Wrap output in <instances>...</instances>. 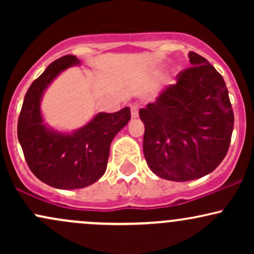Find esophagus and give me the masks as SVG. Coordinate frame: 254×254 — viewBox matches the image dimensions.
<instances>
[{
	"instance_id": "esophagus-1",
	"label": "esophagus",
	"mask_w": 254,
	"mask_h": 254,
	"mask_svg": "<svg viewBox=\"0 0 254 254\" xmlns=\"http://www.w3.org/2000/svg\"><path fill=\"white\" fill-rule=\"evenodd\" d=\"M131 117L132 118L138 117V105L133 104L132 106H131Z\"/></svg>"
}]
</instances>
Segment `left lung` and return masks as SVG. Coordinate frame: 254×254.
<instances>
[{"label":"left lung","instance_id":"obj_1","mask_svg":"<svg viewBox=\"0 0 254 254\" xmlns=\"http://www.w3.org/2000/svg\"><path fill=\"white\" fill-rule=\"evenodd\" d=\"M189 58L192 66L177 75V83L139 110L145 161L157 177L173 182L211 173L226 156L234 127L223 77L196 52Z\"/></svg>","mask_w":254,"mask_h":254}]
</instances>
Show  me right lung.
Masks as SVG:
<instances>
[{
  "label": "right lung",
  "mask_w": 254,
  "mask_h": 254,
  "mask_svg": "<svg viewBox=\"0 0 254 254\" xmlns=\"http://www.w3.org/2000/svg\"><path fill=\"white\" fill-rule=\"evenodd\" d=\"M78 64L72 55L52 62L28 88L17 122V138L32 173L61 190L86 188L104 176L111 142L131 118L130 109L124 107L115 113H98L72 132H60L44 123V92L61 72Z\"/></svg>",
  "instance_id": "obj_1"
}]
</instances>
